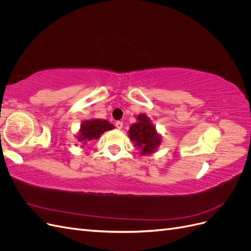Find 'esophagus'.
Wrapping results in <instances>:
<instances>
[{"label": "esophagus", "instance_id": "1", "mask_svg": "<svg viewBox=\"0 0 251 251\" xmlns=\"http://www.w3.org/2000/svg\"><path fill=\"white\" fill-rule=\"evenodd\" d=\"M123 126H124V124L121 123V121H117V123L115 124V126L118 128V130H120V128H123Z\"/></svg>", "mask_w": 251, "mask_h": 251}]
</instances>
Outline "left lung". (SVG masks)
I'll list each match as a JSON object with an SVG mask.
<instances>
[{"label": "left lung", "mask_w": 251, "mask_h": 251, "mask_svg": "<svg viewBox=\"0 0 251 251\" xmlns=\"http://www.w3.org/2000/svg\"><path fill=\"white\" fill-rule=\"evenodd\" d=\"M137 119L138 123L133 124L128 130L130 138L141 149L142 155L151 154L160 144V137L157 135L155 126L151 124L147 115L141 114Z\"/></svg>", "instance_id": "left-lung-1"}]
</instances>
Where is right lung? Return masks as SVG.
<instances>
[{"mask_svg":"<svg viewBox=\"0 0 251 251\" xmlns=\"http://www.w3.org/2000/svg\"><path fill=\"white\" fill-rule=\"evenodd\" d=\"M113 127L114 126L111 125L107 120H101V119L87 120L85 123L81 124L80 132H79V135L77 136V139L79 142L87 143L88 141L98 139L103 132L112 130Z\"/></svg>","mask_w":251,"mask_h":251,"instance_id":"obj_1","label":"right lung"}]
</instances>
